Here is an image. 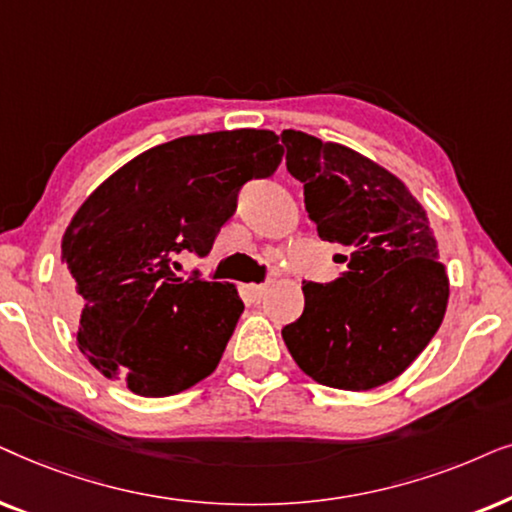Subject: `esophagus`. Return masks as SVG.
Instances as JSON below:
<instances>
[{
	"label": "esophagus",
	"mask_w": 512,
	"mask_h": 512,
	"mask_svg": "<svg viewBox=\"0 0 512 512\" xmlns=\"http://www.w3.org/2000/svg\"><path fill=\"white\" fill-rule=\"evenodd\" d=\"M267 288H269V281H264V283H250L248 288V295L252 297V302H260V299L264 297V292H267Z\"/></svg>",
	"instance_id": "obj_1"
}]
</instances>
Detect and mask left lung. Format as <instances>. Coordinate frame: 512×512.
<instances>
[{
    "mask_svg": "<svg viewBox=\"0 0 512 512\" xmlns=\"http://www.w3.org/2000/svg\"><path fill=\"white\" fill-rule=\"evenodd\" d=\"M281 140L318 236L351 252L337 281H304V313L283 327L285 346L318 384L370 391L400 377L445 318L438 241L424 206L379 163L302 131Z\"/></svg>",
    "mask_w": 512,
    "mask_h": 512,
    "instance_id": "obj_1",
    "label": "left lung"
}]
</instances>
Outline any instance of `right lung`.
Returning a JSON list of instances; mask_svg holds the SVG:
<instances>
[{"mask_svg": "<svg viewBox=\"0 0 512 512\" xmlns=\"http://www.w3.org/2000/svg\"><path fill=\"white\" fill-rule=\"evenodd\" d=\"M283 159L274 131L238 128L156 145L109 175L60 243L79 351L145 398L215 372L243 313L231 283L180 278L177 257H206L248 180Z\"/></svg>", "mask_w": 512, "mask_h": 512, "instance_id": "add662e5", "label": "right lung"}]
</instances>
